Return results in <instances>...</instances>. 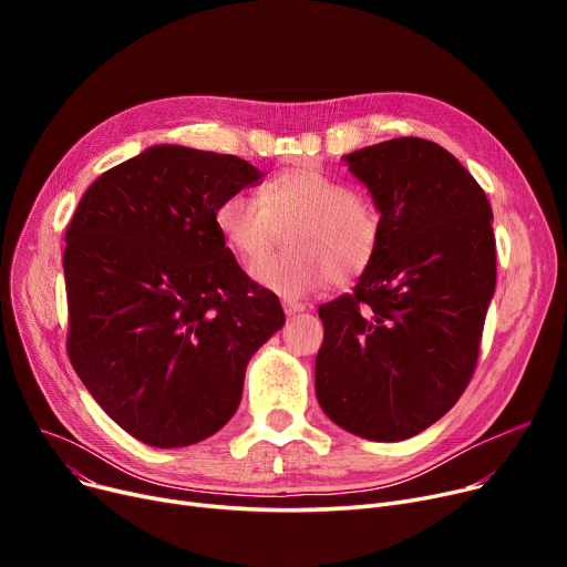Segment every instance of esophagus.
Returning a JSON list of instances; mask_svg holds the SVG:
<instances>
[{"label":"esophagus","mask_w":567,"mask_h":567,"mask_svg":"<svg viewBox=\"0 0 567 567\" xmlns=\"http://www.w3.org/2000/svg\"><path fill=\"white\" fill-rule=\"evenodd\" d=\"M282 310H285V315H299V312H303L306 310V303H299V301H285L282 303Z\"/></svg>","instance_id":"1"}]
</instances>
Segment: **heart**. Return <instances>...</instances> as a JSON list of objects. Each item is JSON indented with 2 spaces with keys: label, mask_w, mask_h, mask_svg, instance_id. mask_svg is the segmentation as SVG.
Returning <instances> with one entry per match:
<instances>
[{
  "label": "heart",
  "mask_w": 567,
  "mask_h": 567,
  "mask_svg": "<svg viewBox=\"0 0 567 567\" xmlns=\"http://www.w3.org/2000/svg\"><path fill=\"white\" fill-rule=\"evenodd\" d=\"M214 220L227 248L246 261L261 257L291 225L285 236L289 250L250 268L261 287L282 296L359 278L374 261L383 234L377 204L317 165L268 174L259 197L244 190L223 197Z\"/></svg>",
  "instance_id": "b5f03b06"
}]
</instances>
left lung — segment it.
<instances>
[{"label": "left lung", "mask_w": 567, "mask_h": 567, "mask_svg": "<svg viewBox=\"0 0 567 567\" xmlns=\"http://www.w3.org/2000/svg\"><path fill=\"white\" fill-rule=\"evenodd\" d=\"M344 161L383 234L353 291L319 308L317 400L355 436L402 441L449 413L478 365L496 287L492 206L430 140L398 137Z\"/></svg>", "instance_id": "left-lung-1"}]
</instances>
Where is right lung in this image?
Returning <instances> with one entry per match:
<instances>
[{
  "instance_id": "1",
  "label": "right lung",
  "mask_w": 567,
  "mask_h": 567,
  "mask_svg": "<svg viewBox=\"0 0 567 567\" xmlns=\"http://www.w3.org/2000/svg\"><path fill=\"white\" fill-rule=\"evenodd\" d=\"M264 174L161 144L103 172L66 229V351L110 419L154 449L216 434L252 353L285 323L278 296L225 248L214 212Z\"/></svg>"
}]
</instances>
